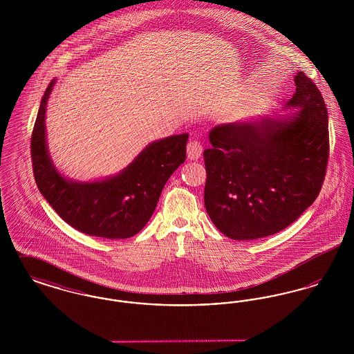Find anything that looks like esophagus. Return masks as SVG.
I'll list each match as a JSON object with an SVG mask.
<instances>
[{"instance_id": "34e87169", "label": "esophagus", "mask_w": 354, "mask_h": 354, "mask_svg": "<svg viewBox=\"0 0 354 354\" xmlns=\"http://www.w3.org/2000/svg\"><path fill=\"white\" fill-rule=\"evenodd\" d=\"M203 146L202 143L196 139L189 140L187 145V156L189 160H196L202 156Z\"/></svg>"}]
</instances>
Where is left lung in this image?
<instances>
[{
  "label": "left lung",
  "instance_id": "8db88e82",
  "mask_svg": "<svg viewBox=\"0 0 354 354\" xmlns=\"http://www.w3.org/2000/svg\"><path fill=\"white\" fill-rule=\"evenodd\" d=\"M286 107L300 109L277 118L215 126L204 205L221 234L253 240L283 231L316 201L329 158L328 110L320 90L303 71Z\"/></svg>",
  "mask_w": 354,
  "mask_h": 354
}]
</instances>
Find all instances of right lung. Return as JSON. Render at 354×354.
Segmentation results:
<instances>
[{"label":"right lung","instance_id":"add662e5","mask_svg":"<svg viewBox=\"0 0 354 354\" xmlns=\"http://www.w3.org/2000/svg\"><path fill=\"white\" fill-rule=\"evenodd\" d=\"M55 80L39 104L32 134V162L35 183L53 209L86 235L129 239L150 220L169 176L185 160L188 134L155 140L118 175L77 182L54 167L46 143L45 114Z\"/></svg>","mask_w":354,"mask_h":354}]
</instances>
